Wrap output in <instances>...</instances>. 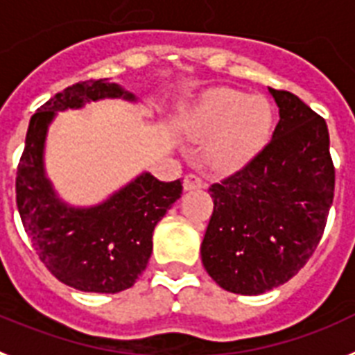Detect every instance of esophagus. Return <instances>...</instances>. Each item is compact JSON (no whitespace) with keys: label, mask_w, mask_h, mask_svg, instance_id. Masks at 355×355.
<instances>
[{"label":"esophagus","mask_w":355,"mask_h":355,"mask_svg":"<svg viewBox=\"0 0 355 355\" xmlns=\"http://www.w3.org/2000/svg\"><path fill=\"white\" fill-rule=\"evenodd\" d=\"M201 187H203V181H201V178H198L196 174L184 175V180H183L184 190H196V189H201Z\"/></svg>","instance_id":"34e87169"}]
</instances>
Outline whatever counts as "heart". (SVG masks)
I'll return each instance as SVG.
<instances>
[{"label": "heart", "mask_w": 355, "mask_h": 355, "mask_svg": "<svg viewBox=\"0 0 355 355\" xmlns=\"http://www.w3.org/2000/svg\"><path fill=\"white\" fill-rule=\"evenodd\" d=\"M270 105L263 96L232 89L205 94L189 121L192 139L205 143L203 161L218 172L237 171L268 139Z\"/></svg>", "instance_id": "heart-1"}]
</instances>
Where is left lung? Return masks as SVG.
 <instances>
[{
	"instance_id": "1",
	"label": "left lung",
	"mask_w": 355,
	"mask_h": 355,
	"mask_svg": "<svg viewBox=\"0 0 355 355\" xmlns=\"http://www.w3.org/2000/svg\"><path fill=\"white\" fill-rule=\"evenodd\" d=\"M279 108L270 143L209 189L214 212L201 261L221 288L259 295L283 285L309 261L334 199L327 123L286 90L268 87Z\"/></svg>"
}]
</instances>
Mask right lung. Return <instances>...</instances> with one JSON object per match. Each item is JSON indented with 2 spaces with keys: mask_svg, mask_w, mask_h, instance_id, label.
Wrapping results in <instances>:
<instances>
[{
  "mask_svg": "<svg viewBox=\"0 0 355 355\" xmlns=\"http://www.w3.org/2000/svg\"><path fill=\"white\" fill-rule=\"evenodd\" d=\"M99 99L137 101L110 79H90L67 87L37 108L17 165L16 201L26 236L52 276L81 292L118 294L146 268L154 228L181 198L183 183H165L143 172L98 205L63 201L45 171L49 127L58 112Z\"/></svg>",
  "mask_w": 355,
  "mask_h": 355,
  "instance_id": "1",
  "label": "right lung"
}]
</instances>
